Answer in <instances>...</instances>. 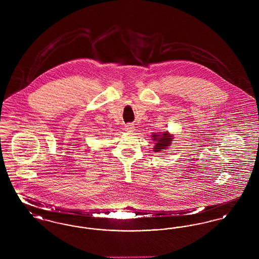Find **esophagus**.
<instances>
[{"label":"esophagus","instance_id":"34e87169","mask_svg":"<svg viewBox=\"0 0 259 259\" xmlns=\"http://www.w3.org/2000/svg\"><path fill=\"white\" fill-rule=\"evenodd\" d=\"M135 130V127H134V125H132V124H128V125H126L125 127H124V131H126V132H128V133H131V132H133Z\"/></svg>","mask_w":259,"mask_h":259}]
</instances>
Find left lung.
<instances>
[{
	"instance_id": "8db88e82",
	"label": "left lung",
	"mask_w": 259,
	"mask_h": 259,
	"mask_svg": "<svg viewBox=\"0 0 259 259\" xmlns=\"http://www.w3.org/2000/svg\"><path fill=\"white\" fill-rule=\"evenodd\" d=\"M152 140L154 141V148L153 151L159 152L163 149L168 148V147L172 144V135L169 132H163V133H153L152 134Z\"/></svg>"
}]
</instances>
